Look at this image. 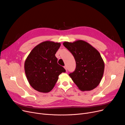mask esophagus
<instances>
[{
	"label": "esophagus",
	"instance_id": "esophagus-1",
	"mask_svg": "<svg viewBox=\"0 0 125 125\" xmlns=\"http://www.w3.org/2000/svg\"><path fill=\"white\" fill-rule=\"evenodd\" d=\"M64 68H65V69H66V71H67V66H66V65H65V66H64Z\"/></svg>",
	"mask_w": 125,
	"mask_h": 125
}]
</instances>
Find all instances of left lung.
Returning a JSON list of instances; mask_svg holds the SVG:
<instances>
[{
	"mask_svg": "<svg viewBox=\"0 0 125 125\" xmlns=\"http://www.w3.org/2000/svg\"><path fill=\"white\" fill-rule=\"evenodd\" d=\"M63 46L73 56L76 67L69 76L82 91H90L100 84L103 77L104 62L95 48L82 40L65 42Z\"/></svg>",
	"mask_w": 125,
	"mask_h": 125,
	"instance_id": "left-lung-1",
	"label": "left lung"
}]
</instances>
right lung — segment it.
<instances>
[{
	"label": "right lung",
	"instance_id": "right-lung-1",
	"mask_svg": "<svg viewBox=\"0 0 125 125\" xmlns=\"http://www.w3.org/2000/svg\"><path fill=\"white\" fill-rule=\"evenodd\" d=\"M60 43L45 41L34 48L26 58L24 70L30 84L37 91L50 92L58 79L65 73L64 68L58 65L55 54Z\"/></svg>",
	"mask_w": 125,
	"mask_h": 125
}]
</instances>
